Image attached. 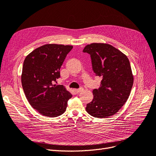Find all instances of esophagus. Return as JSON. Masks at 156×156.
I'll return each instance as SVG.
<instances>
[{"label":"esophagus","instance_id":"34e87169","mask_svg":"<svg viewBox=\"0 0 156 156\" xmlns=\"http://www.w3.org/2000/svg\"><path fill=\"white\" fill-rule=\"evenodd\" d=\"M82 91H83V88L75 89V90H74V91L76 93H80V92H81Z\"/></svg>","mask_w":156,"mask_h":156}]
</instances>
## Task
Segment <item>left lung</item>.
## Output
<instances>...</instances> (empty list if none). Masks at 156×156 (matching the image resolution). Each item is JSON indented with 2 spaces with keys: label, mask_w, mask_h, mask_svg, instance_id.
<instances>
[{
  "label": "left lung",
  "mask_w": 156,
  "mask_h": 156,
  "mask_svg": "<svg viewBox=\"0 0 156 156\" xmlns=\"http://www.w3.org/2000/svg\"><path fill=\"white\" fill-rule=\"evenodd\" d=\"M83 51L91 55L93 71L103 78L101 87L93 90V99L87 104L86 110L95 118H108L118 112L130 95L133 75L129 61L108 44H88Z\"/></svg>",
  "instance_id": "obj_1"
}]
</instances>
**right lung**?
Instances as JSON below:
<instances>
[{"mask_svg": "<svg viewBox=\"0 0 156 156\" xmlns=\"http://www.w3.org/2000/svg\"><path fill=\"white\" fill-rule=\"evenodd\" d=\"M73 46L49 44L37 48L25 57L21 83L27 99L45 116L63 114L72 94L63 85H56L59 70Z\"/></svg>", "mask_w": 156, "mask_h": 156, "instance_id": "obj_1", "label": "right lung"}]
</instances>
